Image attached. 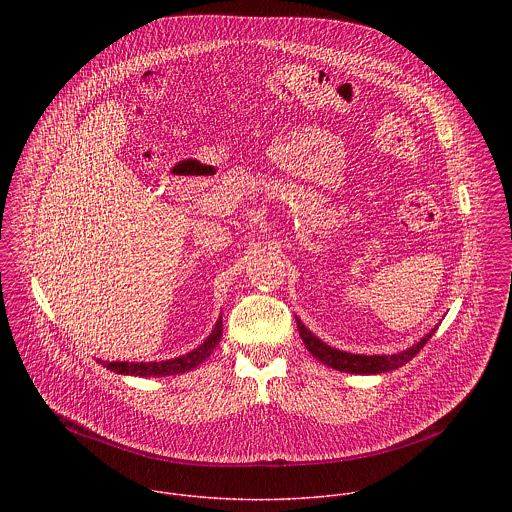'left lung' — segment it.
Wrapping results in <instances>:
<instances>
[{
    "label": "left lung",
    "instance_id": "1",
    "mask_svg": "<svg viewBox=\"0 0 512 512\" xmlns=\"http://www.w3.org/2000/svg\"><path fill=\"white\" fill-rule=\"evenodd\" d=\"M297 321V331L301 341L305 343V349L323 365L331 366L335 370L341 372H349V374H380V372H390L396 370L400 366L410 363L420 349H424V345L432 339V335L436 333L438 327H434L430 333H426L418 343H414L412 347H408L406 351L394 353V355H355V353H347V351H339L327 343H323L319 337H315L303 323L301 319L295 315Z\"/></svg>",
    "mask_w": 512,
    "mask_h": 512
}]
</instances>
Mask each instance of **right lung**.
Wrapping results in <instances>:
<instances>
[{
  "instance_id": "right-lung-1",
  "label": "right lung",
  "mask_w": 512,
  "mask_h": 512,
  "mask_svg": "<svg viewBox=\"0 0 512 512\" xmlns=\"http://www.w3.org/2000/svg\"><path fill=\"white\" fill-rule=\"evenodd\" d=\"M220 337H222V315L219 321L215 323L211 335L191 353L175 357V359H167V361H151V363H130V361H102L98 359L96 363L106 366L108 370L116 372V374H124V376H175V374H183L193 370L195 366L205 363V359H209L213 355V351L219 345Z\"/></svg>"
}]
</instances>
